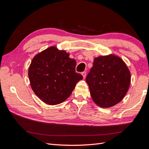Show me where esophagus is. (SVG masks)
<instances>
[{"mask_svg": "<svg viewBox=\"0 0 149 149\" xmlns=\"http://www.w3.org/2000/svg\"><path fill=\"white\" fill-rule=\"evenodd\" d=\"M82 75H83V78H86V71H83V72H82Z\"/></svg>", "mask_w": 149, "mask_h": 149, "instance_id": "esophagus-1", "label": "esophagus"}]
</instances>
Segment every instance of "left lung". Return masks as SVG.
Wrapping results in <instances>:
<instances>
[{
  "instance_id": "left-lung-1",
  "label": "left lung",
  "mask_w": 149,
  "mask_h": 149,
  "mask_svg": "<svg viewBox=\"0 0 149 149\" xmlns=\"http://www.w3.org/2000/svg\"><path fill=\"white\" fill-rule=\"evenodd\" d=\"M86 81L94 102L102 107H109L119 103L127 93L130 74L120 58L102 56L94 59Z\"/></svg>"
}]
</instances>
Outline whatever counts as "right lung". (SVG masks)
Returning a JSON list of instances; mask_svg holds the SVG:
<instances>
[{
  "label": "right lung",
  "instance_id": "add662e5",
  "mask_svg": "<svg viewBox=\"0 0 149 149\" xmlns=\"http://www.w3.org/2000/svg\"><path fill=\"white\" fill-rule=\"evenodd\" d=\"M76 62L65 51L49 47L35 55L29 69V77L33 92L49 105H56L68 97L79 80L76 72Z\"/></svg>",
  "mask_w": 149,
  "mask_h": 149
}]
</instances>
